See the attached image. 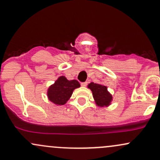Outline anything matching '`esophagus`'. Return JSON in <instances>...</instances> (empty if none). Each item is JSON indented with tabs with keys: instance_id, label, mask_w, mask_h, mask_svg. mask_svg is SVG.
Instances as JSON below:
<instances>
[{
	"instance_id": "1",
	"label": "esophagus",
	"mask_w": 160,
	"mask_h": 160,
	"mask_svg": "<svg viewBox=\"0 0 160 160\" xmlns=\"http://www.w3.org/2000/svg\"><path fill=\"white\" fill-rule=\"evenodd\" d=\"M80 85H81L82 86H87V82H81V83H80Z\"/></svg>"
}]
</instances>
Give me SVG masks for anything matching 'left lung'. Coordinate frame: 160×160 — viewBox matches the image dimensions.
<instances>
[{"label":"left lung","instance_id":"obj_1","mask_svg":"<svg viewBox=\"0 0 160 160\" xmlns=\"http://www.w3.org/2000/svg\"><path fill=\"white\" fill-rule=\"evenodd\" d=\"M88 88H89L92 92L93 98H94L97 105L100 106V107H104V106H108L111 104L112 96L108 92L107 86L91 82L88 85Z\"/></svg>","mask_w":160,"mask_h":160}]
</instances>
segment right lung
I'll return each mask as SVG.
<instances>
[{"instance_id":"right-lung-1","label":"right lung","mask_w":160,"mask_h":160,"mask_svg":"<svg viewBox=\"0 0 160 160\" xmlns=\"http://www.w3.org/2000/svg\"><path fill=\"white\" fill-rule=\"evenodd\" d=\"M80 86V84L78 80H68L64 76H62L49 88L47 95L49 101L54 104L63 105L71 98L73 91Z\"/></svg>"}]
</instances>
